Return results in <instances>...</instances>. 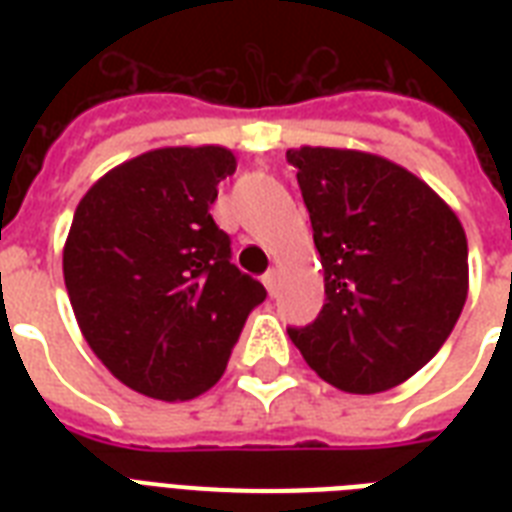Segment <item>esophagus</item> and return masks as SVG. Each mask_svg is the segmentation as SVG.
Instances as JSON below:
<instances>
[{"label": "esophagus", "instance_id": "34e87169", "mask_svg": "<svg viewBox=\"0 0 512 512\" xmlns=\"http://www.w3.org/2000/svg\"><path fill=\"white\" fill-rule=\"evenodd\" d=\"M276 281H279V273H276V271H268V273H265V276H263L265 289H268L271 295H276Z\"/></svg>", "mask_w": 512, "mask_h": 512}]
</instances>
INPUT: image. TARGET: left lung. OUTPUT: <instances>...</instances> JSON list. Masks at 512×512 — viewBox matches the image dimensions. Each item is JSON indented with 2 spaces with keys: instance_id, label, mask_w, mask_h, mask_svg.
I'll list each match as a JSON object with an SVG mask.
<instances>
[{
  "instance_id": "left-lung-1",
  "label": "left lung",
  "mask_w": 512,
  "mask_h": 512,
  "mask_svg": "<svg viewBox=\"0 0 512 512\" xmlns=\"http://www.w3.org/2000/svg\"><path fill=\"white\" fill-rule=\"evenodd\" d=\"M327 303L289 327L313 372L345 393L409 380L452 335L468 297V239L428 183L382 156L289 148Z\"/></svg>"
}]
</instances>
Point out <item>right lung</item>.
I'll use <instances>...</instances> for the list:
<instances>
[{
	"instance_id": "obj_1",
	"label": "right lung",
	"mask_w": 512,
	"mask_h": 512,
	"mask_svg": "<svg viewBox=\"0 0 512 512\" xmlns=\"http://www.w3.org/2000/svg\"><path fill=\"white\" fill-rule=\"evenodd\" d=\"M233 172L223 146L156 148L100 177L74 212L63 279L79 329L108 372L148 398L212 388L265 300L209 215Z\"/></svg>"
}]
</instances>
